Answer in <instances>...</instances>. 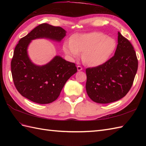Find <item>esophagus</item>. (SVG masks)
Segmentation results:
<instances>
[{
    "label": "esophagus",
    "instance_id": "esophagus-1",
    "mask_svg": "<svg viewBox=\"0 0 146 146\" xmlns=\"http://www.w3.org/2000/svg\"><path fill=\"white\" fill-rule=\"evenodd\" d=\"M77 70H78V71H82L83 70V68L81 66H77Z\"/></svg>",
    "mask_w": 146,
    "mask_h": 146
}]
</instances>
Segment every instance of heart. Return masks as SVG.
I'll use <instances>...</instances> for the list:
<instances>
[{
  "instance_id": "heart-1",
  "label": "heart",
  "mask_w": 146,
  "mask_h": 146,
  "mask_svg": "<svg viewBox=\"0 0 146 146\" xmlns=\"http://www.w3.org/2000/svg\"><path fill=\"white\" fill-rule=\"evenodd\" d=\"M115 48V41L100 32L76 34L63 43V50L67 55L78 58L80 53H83V61L91 66L105 63Z\"/></svg>"
}]
</instances>
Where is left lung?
Returning <instances> with one entry per match:
<instances>
[{
    "mask_svg": "<svg viewBox=\"0 0 146 146\" xmlns=\"http://www.w3.org/2000/svg\"><path fill=\"white\" fill-rule=\"evenodd\" d=\"M137 68L134 47L119 32L113 56L100 66L86 69V90L88 97L98 104L120 100L131 88Z\"/></svg>",
    "mask_w": 146,
    "mask_h": 146,
    "instance_id": "8db88e82",
    "label": "left lung"
}]
</instances>
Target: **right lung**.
<instances>
[{"instance_id": "obj_1", "label": "right lung", "mask_w": 146, "mask_h": 146, "mask_svg": "<svg viewBox=\"0 0 146 146\" xmlns=\"http://www.w3.org/2000/svg\"><path fill=\"white\" fill-rule=\"evenodd\" d=\"M65 36L66 31L62 27L43 23L19 40L11 65L14 85L22 96L37 104H50L58 98L67 80L76 73L75 63L59 56L40 66L33 64L27 55L31 40L44 38L60 41Z\"/></svg>"}]
</instances>
